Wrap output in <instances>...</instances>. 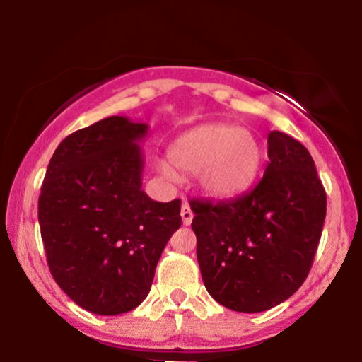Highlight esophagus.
I'll use <instances>...</instances> for the list:
<instances>
[{
  "instance_id": "esophagus-1",
  "label": "esophagus",
  "mask_w": 362,
  "mask_h": 362,
  "mask_svg": "<svg viewBox=\"0 0 362 362\" xmlns=\"http://www.w3.org/2000/svg\"><path fill=\"white\" fill-rule=\"evenodd\" d=\"M181 219H182V224H185V226H189L192 222V211H191V207L186 204V202L181 207Z\"/></svg>"
}]
</instances>
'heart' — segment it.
Wrapping results in <instances>:
<instances>
[{
  "label": "heart",
  "mask_w": 362,
  "mask_h": 362,
  "mask_svg": "<svg viewBox=\"0 0 362 362\" xmlns=\"http://www.w3.org/2000/svg\"><path fill=\"white\" fill-rule=\"evenodd\" d=\"M262 160L264 148L254 133L221 123L192 128L170 148L173 168L187 175L199 173L201 189L214 197H232L249 189L259 176Z\"/></svg>",
  "instance_id": "obj_1"
}]
</instances>
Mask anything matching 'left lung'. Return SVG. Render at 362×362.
Returning a JSON list of instances; mask_svg holds the SVG:
<instances>
[{"label": "left lung", "mask_w": 362, "mask_h": 362, "mask_svg": "<svg viewBox=\"0 0 362 362\" xmlns=\"http://www.w3.org/2000/svg\"><path fill=\"white\" fill-rule=\"evenodd\" d=\"M206 290L226 308L260 313L303 285L326 217V192L310 151L270 132L264 177L230 201H191Z\"/></svg>", "instance_id": "1"}]
</instances>
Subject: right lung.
<instances>
[{
	"mask_svg": "<svg viewBox=\"0 0 362 362\" xmlns=\"http://www.w3.org/2000/svg\"><path fill=\"white\" fill-rule=\"evenodd\" d=\"M146 123L108 117L64 138L39 196L49 270L95 315L132 311L150 293L161 252L181 226V201L141 189Z\"/></svg>",
	"mask_w": 362,
	"mask_h": 362,
	"instance_id": "right-lung-1",
	"label": "right lung"
}]
</instances>
